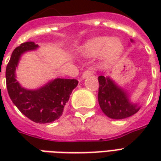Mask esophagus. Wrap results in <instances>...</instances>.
Masks as SVG:
<instances>
[{
	"mask_svg": "<svg viewBox=\"0 0 161 161\" xmlns=\"http://www.w3.org/2000/svg\"><path fill=\"white\" fill-rule=\"evenodd\" d=\"M95 73V69L94 68H90L89 70H85L83 75H82V78L83 79H85V78H87L88 77H90L91 75H93Z\"/></svg>",
	"mask_w": 161,
	"mask_h": 161,
	"instance_id": "1",
	"label": "esophagus"
}]
</instances>
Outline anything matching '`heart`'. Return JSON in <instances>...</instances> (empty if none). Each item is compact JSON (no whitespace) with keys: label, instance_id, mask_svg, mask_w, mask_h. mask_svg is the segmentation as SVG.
<instances>
[{"label":"heart","instance_id":"b5f03b06","mask_svg":"<svg viewBox=\"0 0 161 161\" xmlns=\"http://www.w3.org/2000/svg\"><path fill=\"white\" fill-rule=\"evenodd\" d=\"M124 50V45L119 38L98 36L88 40L82 48L85 57H96L103 53V57L107 62H115L120 58Z\"/></svg>","mask_w":161,"mask_h":161}]
</instances>
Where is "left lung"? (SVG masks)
Returning a JSON list of instances; mask_svg holds the SVG:
<instances>
[{
  "mask_svg": "<svg viewBox=\"0 0 161 161\" xmlns=\"http://www.w3.org/2000/svg\"><path fill=\"white\" fill-rule=\"evenodd\" d=\"M130 42L135 43L133 40ZM98 103L102 111L108 117L121 120L135 115L141 105L131 101L128 92L121 87L110 77L99 76Z\"/></svg>",
  "mask_w": 161,
  "mask_h": 161,
  "instance_id": "left-lung-1",
  "label": "left lung"
}]
</instances>
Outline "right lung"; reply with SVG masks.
<instances>
[{"instance_id":"right-lung-1","label":"right lung","mask_w":161,"mask_h":161,"mask_svg":"<svg viewBox=\"0 0 161 161\" xmlns=\"http://www.w3.org/2000/svg\"><path fill=\"white\" fill-rule=\"evenodd\" d=\"M37 48L39 45L29 41L22 43L14 50L6 68L7 89L13 103L23 115L37 123H48L62 115L64 105L78 81L55 78L38 89L22 87L16 79V69L23 54Z\"/></svg>"}]
</instances>
